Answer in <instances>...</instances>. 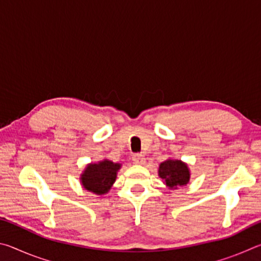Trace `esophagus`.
<instances>
[{"mask_svg":"<svg viewBox=\"0 0 261 261\" xmlns=\"http://www.w3.org/2000/svg\"><path fill=\"white\" fill-rule=\"evenodd\" d=\"M132 161H134L135 165H144L146 159H145L144 155H141V154H135V155L132 156Z\"/></svg>","mask_w":261,"mask_h":261,"instance_id":"1","label":"esophagus"}]
</instances>
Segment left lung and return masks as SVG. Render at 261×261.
Masks as SVG:
<instances>
[{"label":"left lung","instance_id":"left-lung-1","mask_svg":"<svg viewBox=\"0 0 261 261\" xmlns=\"http://www.w3.org/2000/svg\"><path fill=\"white\" fill-rule=\"evenodd\" d=\"M159 177L162 178L163 184L169 190L183 188L190 182L191 171L188 163L178 159H167L159 166Z\"/></svg>","mask_w":261,"mask_h":261}]
</instances>
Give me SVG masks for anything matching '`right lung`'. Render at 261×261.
Here are the masks:
<instances>
[{
    "label": "right lung",
    "instance_id": "obj_1",
    "mask_svg": "<svg viewBox=\"0 0 261 261\" xmlns=\"http://www.w3.org/2000/svg\"><path fill=\"white\" fill-rule=\"evenodd\" d=\"M121 167V163L113 162L108 159L88 163L79 177L82 187L96 196L107 194L116 180Z\"/></svg>",
    "mask_w": 261,
    "mask_h": 261
}]
</instances>
